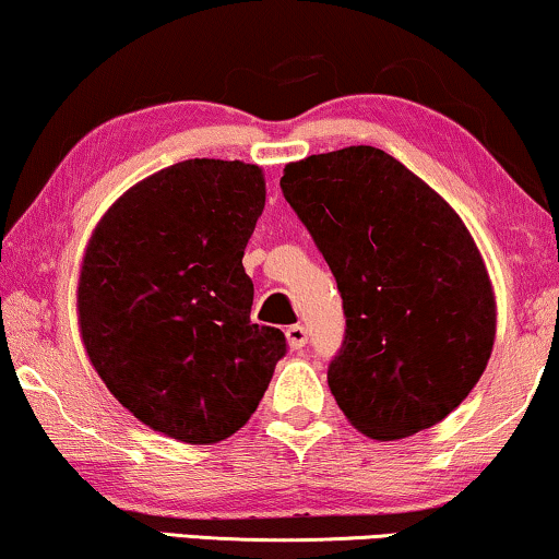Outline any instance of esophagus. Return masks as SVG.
<instances>
[{
  "mask_svg": "<svg viewBox=\"0 0 559 559\" xmlns=\"http://www.w3.org/2000/svg\"><path fill=\"white\" fill-rule=\"evenodd\" d=\"M285 335H287V343L293 350H300V348H305V343H308V331H305L302 325H289Z\"/></svg>",
  "mask_w": 559,
  "mask_h": 559,
  "instance_id": "34e87169",
  "label": "esophagus"
}]
</instances>
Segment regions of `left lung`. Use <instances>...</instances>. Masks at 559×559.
<instances>
[{"label":"left lung","mask_w":559,"mask_h":559,"mask_svg":"<svg viewBox=\"0 0 559 559\" xmlns=\"http://www.w3.org/2000/svg\"><path fill=\"white\" fill-rule=\"evenodd\" d=\"M282 195L331 266L346 316L328 386L373 440L445 419L484 373L493 289L461 216L384 150L289 163Z\"/></svg>","instance_id":"1"}]
</instances>
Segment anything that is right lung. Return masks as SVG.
Returning a JSON list of instances; mask_svg holds the SVG:
<instances>
[{"label": "right lung", "mask_w": 559, "mask_h": 559, "mask_svg": "<svg viewBox=\"0 0 559 559\" xmlns=\"http://www.w3.org/2000/svg\"><path fill=\"white\" fill-rule=\"evenodd\" d=\"M264 175L239 159H186L129 188L91 236L79 282L83 346L109 392L152 430L226 440L262 402L287 354L251 323L243 249Z\"/></svg>", "instance_id": "add662e5"}]
</instances>
